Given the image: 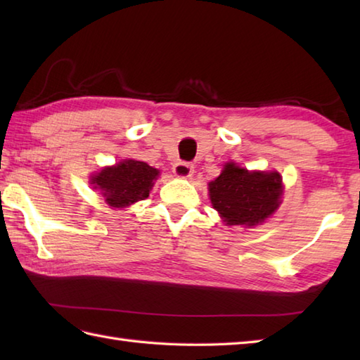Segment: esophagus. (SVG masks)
Returning a JSON list of instances; mask_svg holds the SVG:
<instances>
[{"label":"esophagus","mask_w":360,"mask_h":360,"mask_svg":"<svg viewBox=\"0 0 360 360\" xmlns=\"http://www.w3.org/2000/svg\"><path fill=\"white\" fill-rule=\"evenodd\" d=\"M173 173L178 178H190L193 174V165L188 162H176L173 167Z\"/></svg>","instance_id":"34e87169"}]
</instances>
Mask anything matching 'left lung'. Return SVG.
Instances as JSON below:
<instances>
[{"label": "left lung", "mask_w": 360, "mask_h": 360, "mask_svg": "<svg viewBox=\"0 0 360 360\" xmlns=\"http://www.w3.org/2000/svg\"><path fill=\"white\" fill-rule=\"evenodd\" d=\"M209 195L227 226L252 227L278 209L283 182L278 172H249L227 162L218 178L209 182Z\"/></svg>", "instance_id": "left-lung-1"}]
</instances>
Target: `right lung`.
Instances as JSON below:
<instances>
[{
    "instance_id": "1",
    "label": "right lung",
    "mask_w": 360,
    "mask_h": 360,
    "mask_svg": "<svg viewBox=\"0 0 360 360\" xmlns=\"http://www.w3.org/2000/svg\"><path fill=\"white\" fill-rule=\"evenodd\" d=\"M158 176L159 170L147 162L125 159L112 167H105L101 173L91 176V184L101 190L105 202L110 207L124 209L148 198Z\"/></svg>"
}]
</instances>
